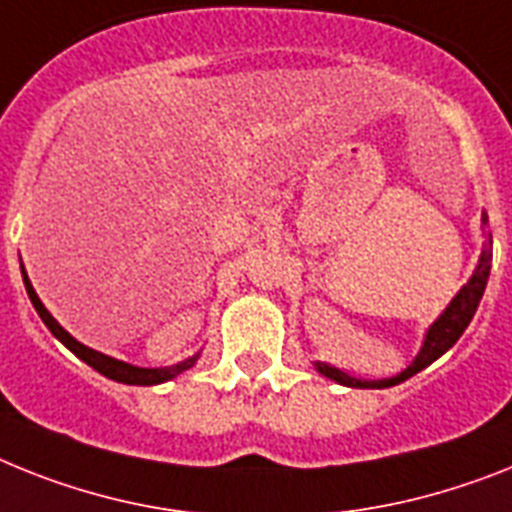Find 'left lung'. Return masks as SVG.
<instances>
[{
	"instance_id": "1",
	"label": "left lung",
	"mask_w": 512,
	"mask_h": 512,
	"mask_svg": "<svg viewBox=\"0 0 512 512\" xmlns=\"http://www.w3.org/2000/svg\"><path fill=\"white\" fill-rule=\"evenodd\" d=\"M481 225H489L487 214H481ZM484 248H481L479 264H476L474 274H471V280L466 285L460 287V293L455 295L450 306L442 311L437 322L429 327L424 337V345L418 350V356L413 358V363L405 371H400L398 377L390 379H356L345 374V371L335 369V366H327V363L316 361V371L324 374L327 379L337 384H345V387H361V390H384V387H395V384L405 382V379H411L413 374H418L421 369H426L429 363L437 361L439 356H445L447 350L453 348L455 342L460 340V335L466 332V327L474 319L476 308H479L481 295H484V287H487L489 280V269H492V232L484 235Z\"/></svg>"
}]
</instances>
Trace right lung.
Segmentation results:
<instances>
[{"instance_id":"obj_1","label":"right lung","mask_w":512,"mask_h":512,"mask_svg":"<svg viewBox=\"0 0 512 512\" xmlns=\"http://www.w3.org/2000/svg\"><path fill=\"white\" fill-rule=\"evenodd\" d=\"M23 282H25V290H28V298H31L33 308L38 311V316H41V322L49 327V332H52L54 337H57L65 348H70L75 353V356L80 358V361H86L91 369H96L99 374H104L107 379H114V382H122V384H162V382H170V379H175L177 374H183V371H188L193 363H196L198 356L193 358H185V361L175 363V366H164V369H141V366H133V363H125V361H117V358H109L104 356V353H99V350L94 348H86L83 342L75 340L67 329L59 327V322L54 319L49 311L44 308V303H41V298L36 295V290H33L31 280H28V274H25L23 269Z\"/></svg>"}]
</instances>
